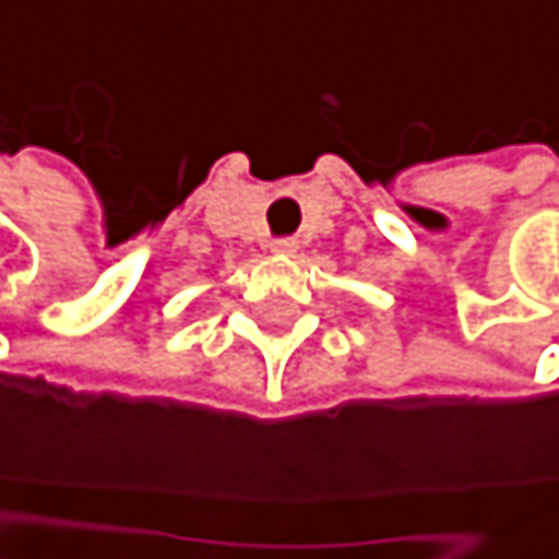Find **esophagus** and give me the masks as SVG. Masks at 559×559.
I'll return each instance as SVG.
<instances>
[{
	"label": "esophagus",
	"mask_w": 559,
	"mask_h": 559,
	"mask_svg": "<svg viewBox=\"0 0 559 559\" xmlns=\"http://www.w3.org/2000/svg\"><path fill=\"white\" fill-rule=\"evenodd\" d=\"M273 249H280V253H286V249H293V242H289V239H276V242H273Z\"/></svg>",
	"instance_id": "obj_1"
}]
</instances>
